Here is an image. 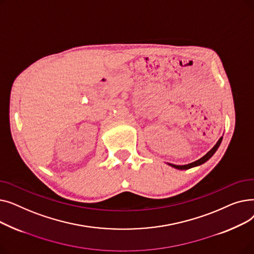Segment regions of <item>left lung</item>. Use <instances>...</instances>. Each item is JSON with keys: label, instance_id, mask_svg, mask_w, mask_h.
I'll return each instance as SVG.
<instances>
[{"label": "left lung", "instance_id": "1", "mask_svg": "<svg viewBox=\"0 0 254 254\" xmlns=\"http://www.w3.org/2000/svg\"><path fill=\"white\" fill-rule=\"evenodd\" d=\"M221 140H222V138H220L219 140H218V142L216 143V145L214 146V147H213L206 155H204L202 158H199V159H197V161H195V162H193V163H191V164H189V165H183V166H177V165H173V164H169L170 166H172L173 168H176V169H178V170H188V169H190V168H192V167H196V166H199V165H202V164H204V163H206L208 159L215 153V151L217 150V148L219 147V145H220V143H221Z\"/></svg>", "mask_w": 254, "mask_h": 254}]
</instances>
